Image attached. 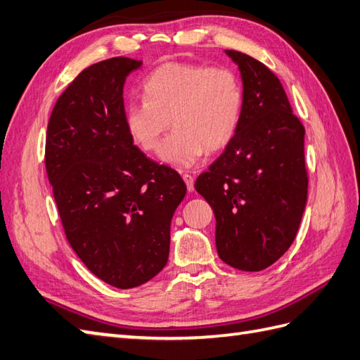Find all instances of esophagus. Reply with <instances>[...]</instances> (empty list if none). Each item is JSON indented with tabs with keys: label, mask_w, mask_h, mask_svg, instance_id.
I'll list each match as a JSON object with an SVG mask.
<instances>
[{
	"label": "esophagus",
	"mask_w": 360,
	"mask_h": 360,
	"mask_svg": "<svg viewBox=\"0 0 360 360\" xmlns=\"http://www.w3.org/2000/svg\"><path fill=\"white\" fill-rule=\"evenodd\" d=\"M183 180L186 183V188L189 192L194 191V177L191 174H183Z\"/></svg>",
	"instance_id": "1"
}]
</instances>
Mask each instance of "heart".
<instances>
[{
	"mask_svg": "<svg viewBox=\"0 0 360 360\" xmlns=\"http://www.w3.org/2000/svg\"><path fill=\"white\" fill-rule=\"evenodd\" d=\"M142 101L125 107V128L146 153L159 150L169 124L174 133L162 146V160L191 168L206 150H221L231 142L243 111V85L227 67L171 63L159 67L143 82Z\"/></svg>",
	"mask_w": 360,
	"mask_h": 360,
	"instance_id": "1",
	"label": "heart"
}]
</instances>
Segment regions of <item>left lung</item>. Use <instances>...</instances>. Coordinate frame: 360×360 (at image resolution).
I'll list each match as a JSON object with an SVG mask.
<instances>
[{
	"label": "left lung",
	"instance_id": "1",
	"mask_svg": "<svg viewBox=\"0 0 360 360\" xmlns=\"http://www.w3.org/2000/svg\"><path fill=\"white\" fill-rule=\"evenodd\" d=\"M226 55L241 73L240 124L195 189L214 209L218 257L259 271L284 255L300 229L309 188L305 129L274 72L241 51Z\"/></svg>",
	"mask_w": 360,
	"mask_h": 360
}]
</instances>
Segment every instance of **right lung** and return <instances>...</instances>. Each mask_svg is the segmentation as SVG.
Wrapping results in <instances>:
<instances>
[{"instance_id":"add662e5","label":"right lung","mask_w":360,"mask_h":360,"mask_svg":"<svg viewBox=\"0 0 360 360\" xmlns=\"http://www.w3.org/2000/svg\"><path fill=\"white\" fill-rule=\"evenodd\" d=\"M140 65L119 56L82 70L56 101L46 137L70 246L117 288L142 285L166 266L172 215L186 195L179 172L148 159L125 128L124 84Z\"/></svg>"}]
</instances>
